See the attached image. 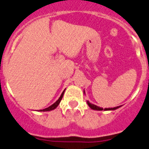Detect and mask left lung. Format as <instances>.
<instances>
[{
  "instance_id": "left-lung-1",
  "label": "left lung",
  "mask_w": 149,
  "mask_h": 149,
  "mask_svg": "<svg viewBox=\"0 0 149 149\" xmlns=\"http://www.w3.org/2000/svg\"><path fill=\"white\" fill-rule=\"evenodd\" d=\"M84 94H85V91H84ZM87 104L88 105V107H89L91 109H94V110H98V111H102V110H104V111H108V110H115V109H118L119 107H120L121 106H118V107H113V108H104V109H103L102 107H98L97 106V105L94 104H91L89 102L87 101Z\"/></svg>"
}]
</instances>
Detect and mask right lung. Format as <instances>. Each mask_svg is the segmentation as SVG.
I'll list each match as a JSON object with an SVG mask.
<instances>
[{
  "instance_id": "add662e5",
  "label": "right lung",
  "mask_w": 149,
  "mask_h": 149,
  "mask_svg": "<svg viewBox=\"0 0 149 149\" xmlns=\"http://www.w3.org/2000/svg\"><path fill=\"white\" fill-rule=\"evenodd\" d=\"M65 89H64V91H63V93L61 94V97H59V99H58V100H57L55 103L52 104L51 106L48 107L47 108H45V109H40V110H39V111H40V112H47V111H51V110H53V109H55V108H56L59 105L60 102H61V100H62L63 97V94H64V92H65Z\"/></svg>"
}]
</instances>
